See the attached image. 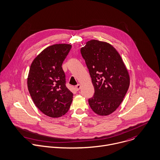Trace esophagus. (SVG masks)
Wrapping results in <instances>:
<instances>
[{
  "instance_id": "esophagus-1",
  "label": "esophagus",
  "mask_w": 160,
  "mask_h": 160,
  "mask_svg": "<svg viewBox=\"0 0 160 160\" xmlns=\"http://www.w3.org/2000/svg\"><path fill=\"white\" fill-rule=\"evenodd\" d=\"M81 84H78V85H76V86H75V89H76V91H79V90L81 89Z\"/></svg>"
}]
</instances>
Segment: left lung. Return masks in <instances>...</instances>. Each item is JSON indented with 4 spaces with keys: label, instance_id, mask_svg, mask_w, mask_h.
I'll list each match as a JSON object with an SVG mask.
<instances>
[{
    "label": "left lung",
    "instance_id": "8db88e82",
    "mask_svg": "<svg viewBox=\"0 0 160 160\" xmlns=\"http://www.w3.org/2000/svg\"><path fill=\"white\" fill-rule=\"evenodd\" d=\"M81 53L94 89L89 105L99 115H110L121 104L129 89L128 71L118 52L107 42L88 41Z\"/></svg>",
    "mask_w": 160,
    "mask_h": 160
}]
</instances>
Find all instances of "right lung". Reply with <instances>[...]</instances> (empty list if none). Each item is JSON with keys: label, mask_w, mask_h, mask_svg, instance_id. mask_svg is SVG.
I'll use <instances>...</instances> for the list:
<instances>
[{"label": "right lung", "mask_w": 160, "mask_h": 160, "mask_svg": "<svg viewBox=\"0 0 160 160\" xmlns=\"http://www.w3.org/2000/svg\"><path fill=\"white\" fill-rule=\"evenodd\" d=\"M71 48L68 44H55L43 50L32 62L28 88L37 107L50 117L65 115L71 107L73 94L66 87L62 65Z\"/></svg>", "instance_id": "obj_1"}]
</instances>
